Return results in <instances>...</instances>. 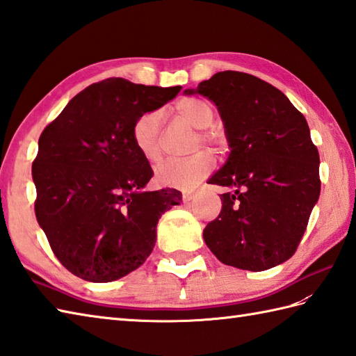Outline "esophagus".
I'll return each mask as SVG.
<instances>
[{
	"label": "esophagus",
	"instance_id": "34e87169",
	"mask_svg": "<svg viewBox=\"0 0 356 356\" xmlns=\"http://www.w3.org/2000/svg\"><path fill=\"white\" fill-rule=\"evenodd\" d=\"M195 197L194 193H184V203H190Z\"/></svg>",
	"mask_w": 356,
	"mask_h": 356
}]
</instances>
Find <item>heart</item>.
<instances>
[{"mask_svg":"<svg viewBox=\"0 0 356 356\" xmlns=\"http://www.w3.org/2000/svg\"><path fill=\"white\" fill-rule=\"evenodd\" d=\"M177 113L184 120L197 130H205L214 120V111L205 101L186 97L177 104ZM159 124L161 116L157 111L143 113L136 119L131 128V138L134 147L142 157L149 163H156L162 159V151L159 147ZM200 140L208 145L217 147L220 143L217 133L207 131L200 134ZM214 170V159L207 151H200L186 159H172L157 166L154 172L156 182L163 186L188 188L199 184Z\"/></svg>","mask_w":356,"mask_h":356,"instance_id":"heart-1","label":"heart"}]
</instances>
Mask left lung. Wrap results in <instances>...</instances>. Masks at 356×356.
Masks as SVG:
<instances>
[{"label": "left lung", "instance_id": "8db88e82", "mask_svg": "<svg viewBox=\"0 0 356 356\" xmlns=\"http://www.w3.org/2000/svg\"><path fill=\"white\" fill-rule=\"evenodd\" d=\"M185 95L216 104L229 156L208 184L229 188L203 229L218 260L266 270L297 251L320 197V154L305 116L286 95L257 76L218 72Z\"/></svg>", "mask_w": 356, "mask_h": 356}]
</instances>
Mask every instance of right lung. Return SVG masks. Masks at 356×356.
<instances>
[{
	"label": "right lung",
	"instance_id": "1",
	"mask_svg": "<svg viewBox=\"0 0 356 356\" xmlns=\"http://www.w3.org/2000/svg\"><path fill=\"white\" fill-rule=\"evenodd\" d=\"M180 88L105 79L44 128L32 165L35 214L53 254L76 277L108 283L138 269L156 245L159 218L182 202L177 190H143L153 170L131 138L136 119Z\"/></svg>",
	"mask_w": 356,
	"mask_h": 356
}]
</instances>
